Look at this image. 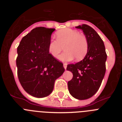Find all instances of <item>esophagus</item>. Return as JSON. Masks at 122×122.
<instances>
[{
    "instance_id": "1",
    "label": "esophagus",
    "mask_w": 122,
    "mask_h": 122,
    "mask_svg": "<svg viewBox=\"0 0 122 122\" xmlns=\"http://www.w3.org/2000/svg\"><path fill=\"white\" fill-rule=\"evenodd\" d=\"M63 67H64L65 70H66V67H67V64H66V63H63Z\"/></svg>"
}]
</instances>
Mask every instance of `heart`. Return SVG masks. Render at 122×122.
<instances>
[{
	"mask_svg": "<svg viewBox=\"0 0 122 122\" xmlns=\"http://www.w3.org/2000/svg\"><path fill=\"white\" fill-rule=\"evenodd\" d=\"M56 40H52L48 44L49 54L56 58L63 49L65 51L59 57L63 62H68L75 58L76 60L84 59L88 51V41L86 36L71 29H62L56 33Z\"/></svg>",
	"mask_w": 122,
	"mask_h": 122,
	"instance_id": "1",
	"label": "heart"
}]
</instances>
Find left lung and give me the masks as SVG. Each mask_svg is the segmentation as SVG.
I'll list each match as a JSON object with an SVG mask.
<instances>
[{"mask_svg": "<svg viewBox=\"0 0 122 122\" xmlns=\"http://www.w3.org/2000/svg\"><path fill=\"white\" fill-rule=\"evenodd\" d=\"M76 27L83 31L89 46L83 60L67 65L66 70L73 74L68 87L73 97L83 100L91 98L100 88L105 74L107 55L103 40L93 28L87 24Z\"/></svg>", "mask_w": 122, "mask_h": 122, "instance_id": "8db88e82", "label": "left lung"}]
</instances>
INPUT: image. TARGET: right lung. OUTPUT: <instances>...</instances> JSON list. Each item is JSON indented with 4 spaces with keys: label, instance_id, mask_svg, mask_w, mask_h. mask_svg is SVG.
<instances>
[{
    "label": "right lung",
    "instance_id": "1",
    "mask_svg": "<svg viewBox=\"0 0 122 122\" xmlns=\"http://www.w3.org/2000/svg\"><path fill=\"white\" fill-rule=\"evenodd\" d=\"M55 29L39 27L24 36L17 49L19 81L24 90L36 98L51 93L55 81L62 75V63L52 57L48 44Z\"/></svg>",
    "mask_w": 122,
    "mask_h": 122
}]
</instances>
